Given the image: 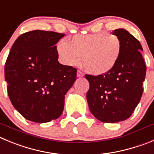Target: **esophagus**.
<instances>
[{"instance_id":"34e87169","label":"esophagus","mask_w":154,"mask_h":154,"mask_svg":"<svg viewBox=\"0 0 154 154\" xmlns=\"http://www.w3.org/2000/svg\"><path fill=\"white\" fill-rule=\"evenodd\" d=\"M84 73H83V72L81 71V70H78V71H77V77H83V76H84Z\"/></svg>"}]
</instances>
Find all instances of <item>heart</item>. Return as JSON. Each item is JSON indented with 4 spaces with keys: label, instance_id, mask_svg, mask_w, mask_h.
Returning <instances> with one entry per match:
<instances>
[{
    "label": "heart",
    "instance_id": "obj_1",
    "mask_svg": "<svg viewBox=\"0 0 154 154\" xmlns=\"http://www.w3.org/2000/svg\"><path fill=\"white\" fill-rule=\"evenodd\" d=\"M122 44L118 36L107 32L77 34L69 43L60 41L57 53L64 63L77 65L82 56L84 69L93 75H102L117 64L121 53Z\"/></svg>",
    "mask_w": 154,
    "mask_h": 154
}]
</instances>
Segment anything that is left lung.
<instances>
[{"label":"left lung","instance_id":"8db88e82","mask_svg":"<svg viewBox=\"0 0 154 154\" xmlns=\"http://www.w3.org/2000/svg\"><path fill=\"white\" fill-rule=\"evenodd\" d=\"M112 33L122 44L117 64L102 75H85L90 83L87 100L91 113L101 122L110 124L124 121L134 113L143 92L146 71L140 41L124 29Z\"/></svg>","mask_w":154,"mask_h":154}]
</instances>
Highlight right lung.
<instances>
[{
    "mask_svg": "<svg viewBox=\"0 0 154 154\" xmlns=\"http://www.w3.org/2000/svg\"><path fill=\"white\" fill-rule=\"evenodd\" d=\"M64 34L35 30L19 36L5 66L11 102L27 120L47 123L57 119L64 97L77 78V69L58 62L55 44Z\"/></svg>",
    "mask_w": 154,
    "mask_h": 154,
    "instance_id": "right-lung-1",
    "label": "right lung"
}]
</instances>
